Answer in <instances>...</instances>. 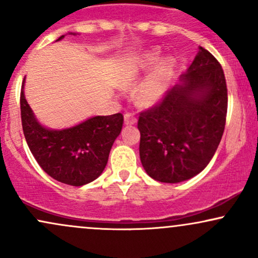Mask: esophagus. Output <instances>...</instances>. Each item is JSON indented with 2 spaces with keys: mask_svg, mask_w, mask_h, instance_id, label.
Wrapping results in <instances>:
<instances>
[{
  "mask_svg": "<svg viewBox=\"0 0 258 258\" xmlns=\"http://www.w3.org/2000/svg\"><path fill=\"white\" fill-rule=\"evenodd\" d=\"M123 117H125L126 125H135V123L137 122V117H136L135 114H132V112H126Z\"/></svg>",
  "mask_w": 258,
  "mask_h": 258,
  "instance_id": "1",
  "label": "esophagus"
}]
</instances>
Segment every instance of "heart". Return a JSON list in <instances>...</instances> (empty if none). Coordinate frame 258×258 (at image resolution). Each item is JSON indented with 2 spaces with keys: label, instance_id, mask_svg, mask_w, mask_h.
Listing matches in <instances>:
<instances>
[{
  "label": "heart",
  "instance_id": "obj_1",
  "mask_svg": "<svg viewBox=\"0 0 258 258\" xmlns=\"http://www.w3.org/2000/svg\"><path fill=\"white\" fill-rule=\"evenodd\" d=\"M161 57V52L158 48L149 49L142 53L137 58L128 60L125 64L121 75V87L132 88L138 84L147 72L157 64L152 73L139 84L136 91V98L139 104L153 106L161 102L166 97L170 81L172 78L176 61L172 57Z\"/></svg>",
  "mask_w": 258,
  "mask_h": 258
}]
</instances>
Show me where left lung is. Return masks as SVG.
I'll return each mask as SVG.
<instances>
[{"mask_svg":"<svg viewBox=\"0 0 258 258\" xmlns=\"http://www.w3.org/2000/svg\"><path fill=\"white\" fill-rule=\"evenodd\" d=\"M228 105L224 73L199 47L180 84L141 112L139 156L146 172L162 183L193 178L211 161L223 136Z\"/></svg>","mask_w":258,"mask_h":258,"instance_id":"obj_1","label":"left lung"}]
</instances>
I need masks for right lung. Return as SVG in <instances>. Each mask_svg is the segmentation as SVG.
Segmentation results:
<instances>
[{
    "label": "right lung",
    "instance_id": "right-lung-1",
    "mask_svg": "<svg viewBox=\"0 0 258 258\" xmlns=\"http://www.w3.org/2000/svg\"><path fill=\"white\" fill-rule=\"evenodd\" d=\"M61 38L64 35L57 41ZM24 82L25 79L20 92L22 125L37 164L52 178L64 184L80 186L98 178L122 128V114L93 116L69 128H47L38 122L26 102Z\"/></svg>",
    "mask_w": 258,
    "mask_h": 258
}]
</instances>
